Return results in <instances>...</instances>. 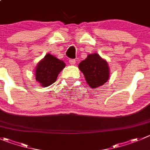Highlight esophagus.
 <instances>
[{"mask_svg":"<svg viewBox=\"0 0 150 150\" xmlns=\"http://www.w3.org/2000/svg\"><path fill=\"white\" fill-rule=\"evenodd\" d=\"M69 62L71 65H74V64H75L76 61H75V59H69Z\"/></svg>","mask_w":150,"mask_h":150,"instance_id":"34e87169","label":"esophagus"}]
</instances>
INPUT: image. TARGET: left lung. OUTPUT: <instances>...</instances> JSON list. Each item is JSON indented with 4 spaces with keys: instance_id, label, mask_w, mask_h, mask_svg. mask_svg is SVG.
<instances>
[{
    "instance_id": "1",
    "label": "left lung",
    "mask_w": 150,
    "mask_h": 150,
    "mask_svg": "<svg viewBox=\"0 0 150 150\" xmlns=\"http://www.w3.org/2000/svg\"><path fill=\"white\" fill-rule=\"evenodd\" d=\"M78 69L84 75L87 84L96 89L104 84L110 78V67L107 61L98 53L89 54L78 64Z\"/></svg>"
}]
</instances>
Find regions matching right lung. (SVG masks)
Listing matches in <instances>:
<instances>
[{"instance_id":"1","label":"right lung","mask_w":150,"mask_h":150,"mask_svg":"<svg viewBox=\"0 0 150 150\" xmlns=\"http://www.w3.org/2000/svg\"><path fill=\"white\" fill-rule=\"evenodd\" d=\"M66 64L55 56L47 53L43 59L38 63L35 69V80L43 87L50 86L56 81L57 78Z\"/></svg>"}]
</instances>
